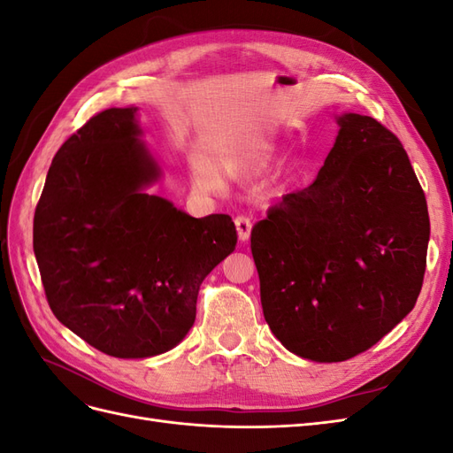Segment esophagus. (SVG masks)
<instances>
[{
    "label": "esophagus",
    "mask_w": 453,
    "mask_h": 453,
    "mask_svg": "<svg viewBox=\"0 0 453 453\" xmlns=\"http://www.w3.org/2000/svg\"><path fill=\"white\" fill-rule=\"evenodd\" d=\"M234 223H236V228H238L240 242H248L250 236H251V226H253L251 219L248 215H238Z\"/></svg>",
    "instance_id": "esophagus-1"
}]
</instances>
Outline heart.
<instances>
[{
	"label": "heart",
	"mask_w": 453,
	"mask_h": 453,
	"mask_svg": "<svg viewBox=\"0 0 453 453\" xmlns=\"http://www.w3.org/2000/svg\"><path fill=\"white\" fill-rule=\"evenodd\" d=\"M193 177L202 188H208V190H215L219 187V183H221L219 181V175L208 166V164H203V162L195 164Z\"/></svg>",
	"instance_id": "heart-1"
}]
</instances>
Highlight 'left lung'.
<instances>
[{"mask_svg":"<svg viewBox=\"0 0 453 453\" xmlns=\"http://www.w3.org/2000/svg\"><path fill=\"white\" fill-rule=\"evenodd\" d=\"M315 181L251 230L265 319L304 359L338 363L412 311L427 265V200L403 143L346 113Z\"/></svg>","mask_w":453,"mask_h":453,"instance_id":"obj_1","label":"left lung"}]
</instances>
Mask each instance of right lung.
Wrapping results in <instances>:
<instances>
[{"label": "right lung", "mask_w": 453, "mask_h": 453, "mask_svg": "<svg viewBox=\"0 0 453 453\" xmlns=\"http://www.w3.org/2000/svg\"><path fill=\"white\" fill-rule=\"evenodd\" d=\"M135 107L94 115L54 155L34 215L47 303L87 344L119 359L175 348L203 278L234 251L230 215L195 219L143 193L160 170Z\"/></svg>", "instance_id": "obj_1"}]
</instances>
